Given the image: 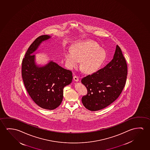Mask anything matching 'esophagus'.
Segmentation results:
<instances>
[{"instance_id":"obj_1","label":"esophagus","mask_w":150,"mask_h":150,"mask_svg":"<svg viewBox=\"0 0 150 150\" xmlns=\"http://www.w3.org/2000/svg\"><path fill=\"white\" fill-rule=\"evenodd\" d=\"M73 79H74V81H79V77H78V76H74V77H73Z\"/></svg>"}]
</instances>
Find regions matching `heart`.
Returning a JSON list of instances; mask_svg holds the SVG:
<instances>
[{
  "label": "heart",
  "mask_w": 150,
  "mask_h": 150,
  "mask_svg": "<svg viewBox=\"0 0 150 150\" xmlns=\"http://www.w3.org/2000/svg\"><path fill=\"white\" fill-rule=\"evenodd\" d=\"M106 57L105 50L92 42L78 43L74 46L73 51L69 50L65 53L66 64L69 69L77 67L79 61H82L81 67L88 73L97 71L105 61Z\"/></svg>",
  "instance_id": "heart-1"
}]
</instances>
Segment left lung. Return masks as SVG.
Segmentation results:
<instances>
[{
    "mask_svg": "<svg viewBox=\"0 0 150 150\" xmlns=\"http://www.w3.org/2000/svg\"><path fill=\"white\" fill-rule=\"evenodd\" d=\"M127 64L120 47L116 46L111 62L96 72L81 79L87 89L82 97L83 106L91 111L100 110L115 101L124 88Z\"/></svg>",
    "mask_w": 150,
    "mask_h": 150,
    "instance_id": "left-lung-1",
    "label": "left lung"
}]
</instances>
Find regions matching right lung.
Segmentation results:
<instances>
[{"instance_id":"obj_1","label":"right lung","mask_w":150,"mask_h":150,"mask_svg":"<svg viewBox=\"0 0 150 150\" xmlns=\"http://www.w3.org/2000/svg\"><path fill=\"white\" fill-rule=\"evenodd\" d=\"M45 35L37 37L28 49L22 64L23 83L30 98L42 108L52 110L62 101L63 88L71 83L72 72L53 61L42 67L35 63L32 55L42 42L50 38Z\"/></svg>"}]
</instances>
